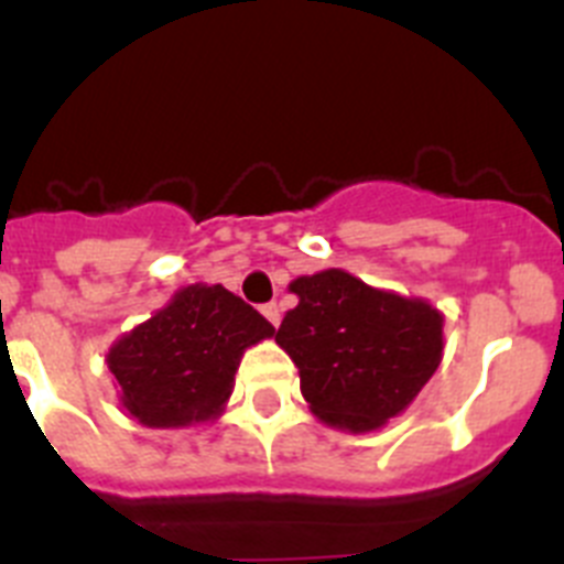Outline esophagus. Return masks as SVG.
Segmentation results:
<instances>
[{
    "mask_svg": "<svg viewBox=\"0 0 564 564\" xmlns=\"http://www.w3.org/2000/svg\"><path fill=\"white\" fill-rule=\"evenodd\" d=\"M262 313H265V318H268V322H271L273 327H276L279 322H282V311H279L276 302H268V305H262Z\"/></svg>",
    "mask_w": 564,
    "mask_h": 564,
    "instance_id": "34e87169",
    "label": "esophagus"
}]
</instances>
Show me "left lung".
Here are the masks:
<instances>
[{
	"instance_id": "1",
	"label": "left lung",
	"mask_w": 564,
	"mask_h": 564,
	"mask_svg": "<svg viewBox=\"0 0 564 564\" xmlns=\"http://www.w3.org/2000/svg\"><path fill=\"white\" fill-rule=\"evenodd\" d=\"M299 305L276 330L302 395L330 426L367 432L406 410L437 370L443 318L421 299L364 285L344 271L299 276Z\"/></svg>"
}]
</instances>
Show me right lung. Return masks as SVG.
Instances as JSON below:
<instances>
[{
  "instance_id": "1",
  "label": "right lung",
  "mask_w": 564,
  "mask_h": 564,
  "mask_svg": "<svg viewBox=\"0 0 564 564\" xmlns=\"http://www.w3.org/2000/svg\"><path fill=\"white\" fill-rule=\"evenodd\" d=\"M273 325L223 285H188L109 350L121 401L143 426L169 430L220 415L242 350Z\"/></svg>"
}]
</instances>
